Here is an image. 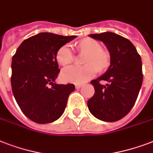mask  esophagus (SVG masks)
Listing matches in <instances>:
<instances>
[{"label":"esophagus","mask_w":153,"mask_h":153,"mask_svg":"<svg viewBox=\"0 0 153 153\" xmlns=\"http://www.w3.org/2000/svg\"><path fill=\"white\" fill-rule=\"evenodd\" d=\"M82 86V85H81V84H76L75 85V88L76 89H80Z\"/></svg>","instance_id":"obj_1"}]
</instances>
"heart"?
I'll list each match as a JSON object with an SVG mask.
<instances>
[{
    "label": "heart",
    "mask_w": 153,
    "mask_h": 153,
    "mask_svg": "<svg viewBox=\"0 0 153 153\" xmlns=\"http://www.w3.org/2000/svg\"><path fill=\"white\" fill-rule=\"evenodd\" d=\"M79 51L87 55L84 62L86 65L79 67L72 65L65 67L60 74L61 79L66 82L83 83L93 78L98 71V69H105L109 62V55L102 49V44L95 39L86 38L79 42ZM74 58V53L69 44L61 47L56 54V60L61 66L71 63Z\"/></svg>",
    "instance_id": "1"
}]
</instances>
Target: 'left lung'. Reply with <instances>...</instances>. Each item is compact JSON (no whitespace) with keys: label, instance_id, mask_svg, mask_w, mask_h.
Wrapping results in <instances>:
<instances>
[{"label":"left lung","instance_id":"8db88e82","mask_svg":"<svg viewBox=\"0 0 153 153\" xmlns=\"http://www.w3.org/2000/svg\"><path fill=\"white\" fill-rule=\"evenodd\" d=\"M103 42L110 55V65L102 76L91 82L94 95L87 102L89 110L101 121L114 122L123 118L135 104L142 85V62L128 39L114 32L91 34ZM101 81L108 83L102 85Z\"/></svg>","mask_w":153,"mask_h":153}]
</instances>
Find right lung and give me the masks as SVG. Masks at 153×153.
I'll return each mask as SVG.
<instances>
[{"mask_svg":"<svg viewBox=\"0 0 153 153\" xmlns=\"http://www.w3.org/2000/svg\"><path fill=\"white\" fill-rule=\"evenodd\" d=\"M41 32L21 43L12 59L11 85L18 105L27 117L38 124L51 123L62 116L74 84H56V54L76 38Z\"/></svg>","mask_w":153,"mask_h":153,"instance_id":"1","label":"right lung"}]
</instances>
